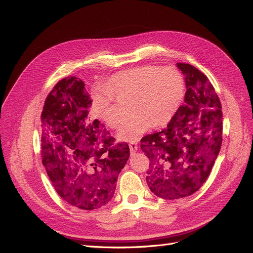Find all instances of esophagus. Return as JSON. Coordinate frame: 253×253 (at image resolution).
<instances>
[{
  "label": "esophagus",
  "instance_id": "esophagus-1",
  "mask_svg": "<svg viewBox=\"0 0 253 253\" xmlns=\"http://www.w3.org/2000/svg\"><path fill=\"white\" fill-rule=\"evenodd\" d=\"M128 147H129V151H131L132 154H134V153L137 152V150H138V145H137L136 142H132L131 144L128 145Z\"/></svg>",
  "mask_w": 253,
  "mask_h": 253
}]
</instances>
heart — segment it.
<instances>
[{
	"instance_id": "b5f03b06",
	"label": "heart",
	"mask_w": 253,
	"mask_h": 253,
	"mask_svg": "<svg viewBox=\"0 0 253 253\" xmlns=\"http://www.w3.org/2000/svg\"><path fill=\"white\" fill-rule=\"evenodd\" d=\"M95 117L114 128L119 124L116 100L131 102L133 119L120 126L117 138L134 142L155 125L165 126L178 112L185 98L182 76L174 68L142 66L122 72L91 91Z\"/></svg>"
}]
</instances>
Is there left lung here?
<instances>
[{
    "label": "left lung",
    "instance_id": "8db88e82",
    "mask_svg": "<svg viewBox=\"0 0 253 253\" xmlns=\"http://www.w3.org/2000/svg\"><path fill=\"white\" fill-rule=\"evenodd\" d=\"M176 66L185 77V104L167 127L144 136L140 145L151 162L148 186L165 200L189 196L203 186L223 140V113L212 84L192 65Z\"/></svg>",
    "mask_w": 253,
    "mask_h": 253
}]
</instances>
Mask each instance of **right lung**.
<instances>
[{"label":"right lung","instance_id":"obj_1","mask_svg":"<svg viewBox=\"0 0 253 253\" xmlns=\"http://www.w3.org/2000/svg\"><path fill=\"white\" fill-rule=\"evenodd\" d=\"M82 80L67 77L47 96L42 120V163L57 193L83 210L98 209L114 196L129 157L127 143L90 120L89 95Z\"/></svg>","mask_w":253,"mask_h":253}]
</instances>
